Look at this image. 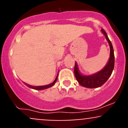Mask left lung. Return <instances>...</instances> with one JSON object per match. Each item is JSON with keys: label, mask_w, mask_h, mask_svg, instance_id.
Instances as JSON below:
<instances>
[{"label": "left lung", "mask_w": 128, "mask_h": 128, "mask_svg": "<svg viewBox=\"0 0 128 128\" xmlns=\"http://www.w3.org/2000/svg\"><path fill=\"white\" fill-rule=\"evenodd\" d=\"M102 33L106 37V40L108 41L110 46V57L109 61L105 67L102 70L99 71V72L92 74V75L86 76L84 75L79 72L78 67L77 63L75 62L74 68V73L75 75L76 80L79 83V84L84 87L93 88H98L102 86L108 80L110 76L111 75L112 70L114 67V49L111 42L108 38L106 33L104 29H101Z\"/></svg>", "instance_id": "left-lung-1"}]
</instances>
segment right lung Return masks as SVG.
Wrapping results in <instances>:
<instances>
[{"label": "right lung", "instance_id": "right-lung-1", "mask_svg": "<svg viewBox=\"0 0 128 128\" xmlns=\"http://www.w3.org/2000/svg\"><path fill=\"white\" fill-rule=\"evenodd\" d=\"M57 78H58V75L56 76V77L55 79V80H54V81L52 83L50 84L46 85V86H30V85H28V84H26V85H27V86H28L29 87L31 88L35 89V90H41L46 89V88H48L51 87V86H54V84H55V83L56 82V80H57Z\"/></svg>", "mask_w": 128, "mask_h": 128}]
</instances>
